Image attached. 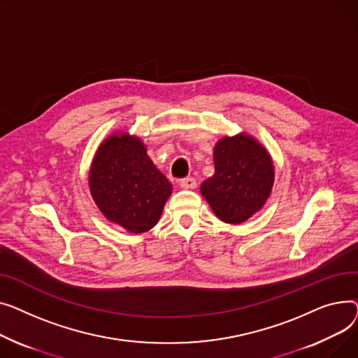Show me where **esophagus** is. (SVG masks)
I'll list each match as a JSON object with an SVG mask.
<instances>
[{
  "label": "esophagus",
  "mask_w": 358,
  "mask_h": 358,
  "mask_svg": "<svg viewBox=\"0 0 358 358\" xmlns=\"http://www.w3.org/2000/svg\"><path fill=\"white\" fill-rule=\"evenodd\" d=\"M182 189H195L196 187V179L195 178H185L179 182Z\"/></svg>",
  "instance_id": "34e87169"
}]
</instances>
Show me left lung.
Listing matches in <instances>:
<instances>
[{
  "instance_id": "8db88e82",
  "label": "left lung",
  "mask_w": 358,
  "mask_h": 358,
  "mask_svg": "<svg viewBox=\"0 0 358 358\" xmlns=\"http://www.w3.org/2000/svg\"><path fill=\"white\" fill-rule=\"evenodd\" d=\"M215 173L202 182L201 194L217 218L243 224L267 202L275 183V164L253 136H224L214 147Z\"/></svg>"
}]
</instances>
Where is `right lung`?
<instances>
[{
    "label": "right lung",
    "mask_w": 358,
    "mask_h": 358,
    "mask_svg": "<svg viewBox=\"0 0 358 358\" xmlns=\"http://www.w3.org/2000/svg\"><path fill=\"white\" fill-rule=\"evenodd\" d=\"M88 185L102 215L133 234L159 222L173 189L140 137L125 131L110 134L98 145Z\"/></svg>",
    "instance_id": "add662e5"
}]
</instances>
